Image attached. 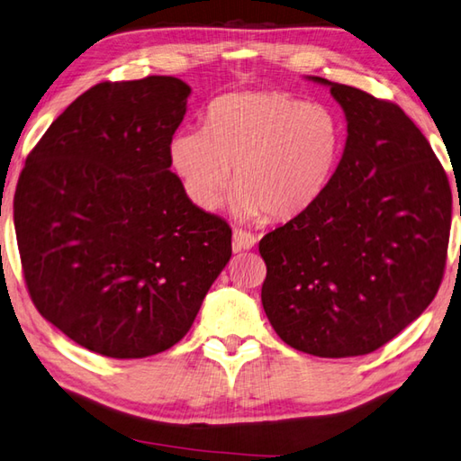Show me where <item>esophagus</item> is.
<instances>
[{
    "label": "esophagus",
    "mask_w": 461,
    "mask_h": 461,
    "mask_svg": "<svg viewBox=\"0 0 461 461\" xmlns=\"http://www.w3.org/2000/svg\"><path fill=\"white\" fill-rule=\"evenodd\" d=\"M256 236L246 230H233V251H246L256 246Z\"/></svg>",
    "instance_id": "obj_1"
}]
</instances>
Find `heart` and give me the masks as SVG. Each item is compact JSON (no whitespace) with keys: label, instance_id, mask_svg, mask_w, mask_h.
<instances>
[{"label":"heart","instance_id":"obj_1","mask_svg":"<svg viewBox=\"0 0 461 461\" xmlns=\"http://www.w3.org/2000/svg\"><path fill=\"white\" fill-rule=\"evenodd\" d=\"M344 141L333 107L285 92H248L215 99L203 130L174 135L169 158L200 210H218L236 169L243 218L294 220L326 194Z\"/></svg>","mask_w":461,"mask_h":461}]
</instances>
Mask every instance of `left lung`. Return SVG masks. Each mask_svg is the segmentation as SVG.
<instances>
[{
    "label": "left lung",
    "instance_id": "obj_1",
    "mask_svg": "<svg viewBox=\"0 0 461 461\" xmlns=\"http://www.w3.org/2000/svg\"><path fill=\"white\" fill-rule=\"evenodd\" d=\"M328 86L348 122L330 187L259 241L261 303L287 346L320 357L372 354L418 320L444 277L452 189L408 115L362 89Z\"/></svg>",
    "mask_w": 461,
    "mask_h": 461
}]
</instances>
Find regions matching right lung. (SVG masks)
Instances as JSON below:
<instances>
[{
	"mask_svg": "<svg viewBox=\"0 0 461 461\" xmlns=\"http://www.w3.org/2000/svg\"><path fill=\"white\" fill-rule=\"evenodd\" d=\"M185 81H105L25 159L14 223L32 302L69 339L135 359L176 346L231 258V228L171 174Z\"/></svg>",
	"mask_w": 461,
	"mask_h": 461,
	"instance_id": "obj_1",
	"label": "right lung"
}]
</instances>
